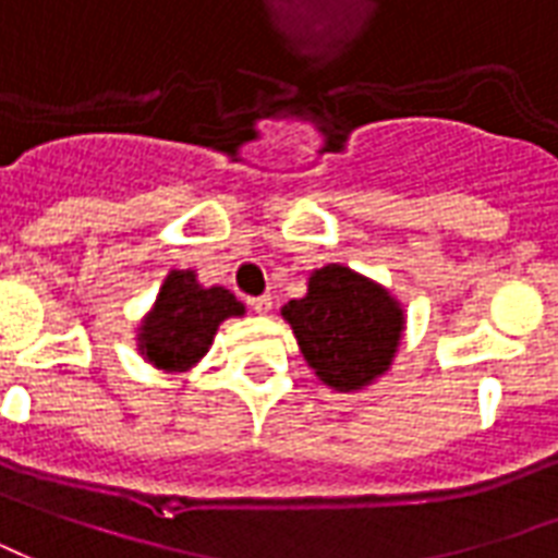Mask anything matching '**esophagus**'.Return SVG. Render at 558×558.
<instances>
[{"mask_svg": "<svg viewBox=\"0 0 558 558\" xmlns=\"http://www.w3.org/2000/svg\"><path fill=\"white\" fill-rule=\"evenodd\" d=\"M246 303H250V308H253V312L267 314V312H270V305H274V300H270V296L264 294V296H250Z\"/></svg>", "mask_w": 558, "mask_h": 558, "instance_id": "1", "label": "esophagus"}]
</instances>
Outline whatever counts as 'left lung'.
Masks as SVG:
<instances>
[{
    "mask_svg": "<svg viewBox=\"0 0 558 558\" xmlns=\"http://www.w3.org/2000/svg\"><path fill=\"white\" fill-rule=\"evenodd\" d=\"M282 317L294 326L314 374L338 391L383 376L403 332V308L388 291L341 264L317 270L308 294L284 305Z\"/></svg>",
    "mask_w": 558,
    "mask_h": 558,
    "instance_id": "left-lung-1",
    "label": "left lung"
}]
</instances>
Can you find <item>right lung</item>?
Segmentation results:
<instances>
[{
	"mask_svg": "<svg viewBox=\"0 0 558 558\" xmlns=\"http://www.w3.org/2000/svg\"><path fill=\"white\" fill-rule=\"evenodd\" d=\"M244 305L226 288H199L191 270H173L141 326V353L165 371H184L199 362L215 341L217 326Z\"/></svg>",
	"mask_w": 558,
	"mask_h": 558,
	"instance_id": "add662e5",
	"label": "right lung"
}]
</instances>
